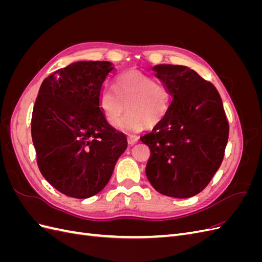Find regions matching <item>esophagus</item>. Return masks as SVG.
<instances>
[{"label":"esophagus","instance_id":"obj_1","mask_svg":"<svg viewBox=\"0 0 262 262\" xmlns=\"http://www.w3.org/2000/svg\"><path fill=\"white\" fill-rule=\"evenodd\" d=\"M138 140H139L138 136H133V134H129V136H128V143L131 144V145L136 144L137 142H138Z\"/></svg>","mask_w":262,"mask_h":262}]
</instances>
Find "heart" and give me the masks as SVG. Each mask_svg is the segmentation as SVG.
I'll list each match as a JSON object with an SVG mask.
<instances>
[{
	"mask_svg": "<svg viewBox=\"0 0 262 262\" xmlns=\"http://www.w3.org/2000/svg\"><path fill=\"white\" fill-rule=\"evenodd\" d=\"M114 91L101 90L97 105L105 120L116 125L126 110L128 114L119 123V128L139 131L145 126H154L167 116L169 94L165 86L154 77L140 72L126 71L116 76Z\"/></svg>",
	"mask_w": 262,
	"mask_h": 262,
	"instance_id": "b5f03b06",
	"label": "heart"
}]
</instances>
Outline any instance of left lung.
Wrapping results in <instances>:
<instances>
[{
	"label": "left lung",
	"mask_w": 262,
	"mask_h": 262,
	"mask_svg": "<svg viewBox=\"0 0 262 262\" xmlns=\"http://www.w3.org/2000/svg\"><path fill=\"white\" fill-rule=\"evenodd\" d=\"M170 94L168 114L140 140L150 149L146 177L172 198H190L209 185L224 158L229 125L212 83L182 66L153 68Z\"/></svg>",
	"instance_id": "8db88e82"
}]
</instances>
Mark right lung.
I'll use <instances>...</instances> for the list:
<instances>
[{
  "instance_id": "right-lung-1",
  "label": "right lung",
  "mask_w": 262,
  "mask_h": 262,
  "mask_svg": "<svg viewBox=\"0 0 262 262\" xmlns=\"http://www.w3.org/2000/svg\"><path fill=\"white\" fill-rule=\"evenodd\" d=\"M115 68L108 61H80L45 78L31 117L37 164L51 186L86 199L105 188L128 142L97 105Z\"/></svg>"
}]
</instances>
